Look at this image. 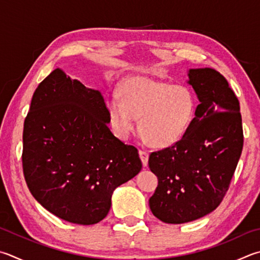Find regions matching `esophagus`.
I'll use <instances>...</instances> for the list:
<instances>
[{"mask_svg": "<svg viewBox=\"0 0 260 260\" xmlns=\"http://www.w3.org/2000/svg\"><path fill=\"white\" fill-rule=\"evenodd\" d=\"M140 158H141V161H142L143 167H148V161H149V153L146 152V151L143 150H140Z\"/></svg>", "mask_w": 260, "mask_h": 260, "instance_id": "obj_1", "label": "esophagus"}]
</instances>
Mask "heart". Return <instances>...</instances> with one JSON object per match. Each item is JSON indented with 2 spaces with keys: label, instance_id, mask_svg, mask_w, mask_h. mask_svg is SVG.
<instances>
[{
  "label": "heart",
  "instance_id": "obj_1",
  "mask_svg": "<svg viewBox=\"0 0 260 260\" xmlns=\"http://www.w3.org/2000/svg\"><path fill=\"white\" fill-rule=\"evenodd\" d=\"M119 96H110L106 107L112 129L121 140L128 138L140 118L145 140L166 148L183 138L194 116V94L185 85L134 77L121 85Z\"/></svg>",
  "mask_w": 260,
  "mask_h": 260
}]
</instances>
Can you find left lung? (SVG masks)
Instances as JSON below:
<instances>
[{
  "mask_svg": "<svg viewBox=\"0 0 260 260\" xmlns=\"http://www.w3.org/2000/svg\"><path fill=\"white\" fill-rule=\"evenodd\" d=\"M187 78L199 100L194 118L178 142L149 157L158 177L150 209L167 224L188 223L214 211L243 148L240 103L226 78L212 68L188 69Z\"/></svg>",
  "mask_w": 260,
  "mask_h": 260,
  "instance_id": "1",
  "label": "left lung"
}]
</instances>
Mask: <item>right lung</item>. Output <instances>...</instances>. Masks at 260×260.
<instances>
[{
	"mask_svg": "<svg viewBox=\"0 0 260 260\" xmlns=\"http://www.w3.org/2000/svg\"><path fill=\"white\" fill-rule=\"evenodd\" d=\"M105 99L62 69L34 92L23 124L22 167L32 197L59 218L93 225L112 193L138 175V149L111 133Z\"/></svg>",
	"mask_w": 260,
	"mask_h": 260,
	"instance_id": "1",
	"label": "right lung"
}]
</instances>
